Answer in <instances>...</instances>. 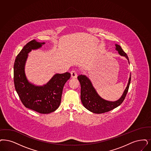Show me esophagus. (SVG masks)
<instances>
[{"label":"esophagus","mask_w":151,"mask_h":151,"mask_svg":"<svg viewBox=\"0 0 151 151\" xmlns=\"http://www.w3.org/2000/svg\"><path fill=\"white\" fill-rule=\"evenodd\" d=\"M70 73H71V76H72V77H73V78L77 77V72L75 70H72Z\"/></svg>","instance_id":"esophagus-1"}]
</instances>
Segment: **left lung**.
<instances>
[{"label":"left lung","instance_id":"obj_1","mask_svg":"<svg viewBox=\"0 0 151 151\" xmlns=\"http://www.w3.org/2000/svg\"><path fill=\"white\" fill-rule=\"evenodd\" d=\"M116 50L118 51L120 55L125 56L128 60L127 54L123 51L120 45L116 44ZM78 79L81 84V100L83 106L90 111L95 114H102L111 111L120 105L123 102L128 91L130 83L131 77L129 79L128 84L125 89L122 96L118 100L112 102L105 100L97 94L93 88L90 80L86 76L79 75Z\"/></svg>","mask_w":151,"mask_h":151}]
</instances>
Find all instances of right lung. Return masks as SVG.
<instances>
[{
    "instance_id": "add662e5",
    "label": "right lung",
    "mask_w": 151,
    "mask_h": 151,
    "mask_svg": "<svg viewBox=\"0 0 151 151\" xmlns=\"http://www.w3.org/2000/svg\"><path fill=\"white\" fill-rule=\"evenodd\" d=\"M44 44L32 40L24 46L14 62L13 79L15 89L24 106L40 114H49L60 105L64 86L71 75L68 72L56 74L43 86H36L28 82L24 73L28 53Z\"/></svg>"
}]
</instances>
